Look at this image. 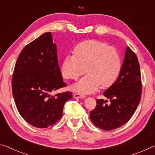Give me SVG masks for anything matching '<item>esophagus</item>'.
Returning <instances> with one entry per match:
<instances>
[{"mask_svg": "<svg viewBox=\"0 0 155 155\" xmlns=\"http://www.w3.org/2000/svg\"><path fill=\"white\" fill-rule=\"evenodd\" d=\"M73 96H74V98H84L85 97V96L84 95V94H79V93L74 94Z\"/></svg>", "mask_w": 155, "mask_h": 155, "instance_id": "1", "label": "esophagus"}]
</instances>
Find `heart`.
I'll use <instances>...</instances> for the list:
<instances>
[{
    "label": "heart",
    "mask_w": 155,
    "mask_h": 155,
    "mask_svg": "<svg viewBox=\"0 0 155 155\" xmlns=\"http://www.w3.org/2000/svg\"><path fill=\"white\" fill-rule=\"evenodd\" d=\"M74 55L68 56L62 63L61 71L67 79L76 80L87 73L73 85V90L91 93L101 85L109 87L115 83L122 69L119 52L103 41L86 40L78 44Z\"/></svg>",
    "instance_id": "heart-1"
}]
</instances>
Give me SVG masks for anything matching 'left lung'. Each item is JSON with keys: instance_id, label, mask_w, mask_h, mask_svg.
<instances>
[{"instance_id": "1", "label": "left lung", "mask_w": 155, "mask_h": 155, "mask_svg": "<svg viewBox=\"0 0 155 155\" xmlns=\"http://www.w3.org/2000/svg\"><path fill=\"white\" fill-rule=\"evenodd\" d=\"M103 94L110 102L97 99L95 109L90 112V120L101 129L114 130L131 118L141 100L140 66L137 55L129 47L118 78Z\"/></svg>"}]
</instances>
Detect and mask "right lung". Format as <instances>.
Instances as JSON below:
<instances>
[{
	"label": "right lung",
	"instance_id": "obj_1",
	"mask_svg": "<svg viewBox=\"0 0 155 155\" xmlns=\"http://www.w3.org/2000/svg\"><path fill=\"white\" fill-rule=\"evenodd\" d=\"M66 86L51 33L42 34L22 50L13 72L12 88L18 111L28 124L40 128L55 124L72 94L51 93Z\"/></svg>",
	"mask_w": 155,
	"mask_h": 155
}]
</instances>
